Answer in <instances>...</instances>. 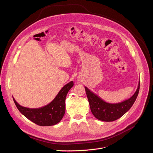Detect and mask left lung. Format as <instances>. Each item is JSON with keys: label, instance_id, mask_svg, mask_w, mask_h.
I'll return each instance as SVG.
<instances>
[{"label": "left lung", "instance_id": "1", "mask_svg": "<svg viewBox=\"0 0 153 153\" xmlns=\"http://www.w3.org/2000/svg\"><path fill=\"white\" fill-rule=\"evenodd\" d=\"M86 94L89 101L92 114L98 120L102 121H114L126 113L135 103L140 89V81L137 91L128 100L118 103H109L100 98L98 96L85 87Z\"/></svg>", "mask_w": 153, "mask_h": 153}]
</instances>
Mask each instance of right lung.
I'll return each instance as SVG.
<instances>
[{
    "instance_id": "add662e5",
    "label": "right lung",
    "mask_w": 153,
    "mask_h": 153,
    "mask_svg": "<svg viewBox=\"0 0 153 153\" xmlns=\"http://www.w3.org/2000/svg\"><path fill=\"white\" fill-rule=\"evenodd\" d=\"M73 86V82H69L62 88L52 102L38 108L24 107L13 98L18 110L30 121L41 126H53L61 121L65 114L66 97Z\"/></svg>"
}]
</instances>
